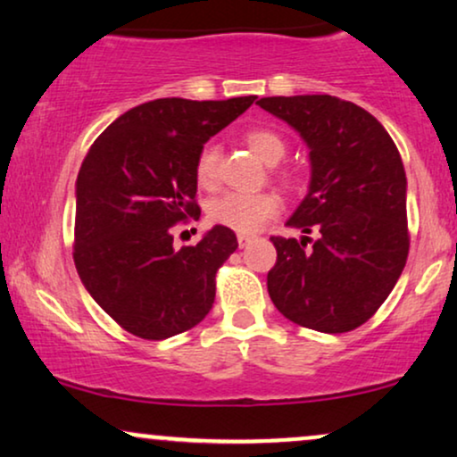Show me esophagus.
Masks as SVG:
<instances>
[{
	"mask_svg": "<svg viewBox=\"0 0 457 457\" xmlns=\"http://www.w3.org/2000/svg\"><path fill=\"white\" fill-rule=\"evenodd\" d=\"M252 241H254V237H252V235H245V233H239L237 235V244H239V247H247L252 244Z\"/></svg>",
	"mask_w": 457,
	"mask_h": 457,
	"instance_id": "34e87169",
	"label": "esophagus"
}]
</instances>
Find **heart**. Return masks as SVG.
<instances>
[{
  "mask_svg": "<svg viewBox=\"0 0 457 457\" xmlns=\"http://www.w3.org/2000/svg\"><path fill=\"white\" fill-rule=\"evenodd\" d=\"M244 142L267 165L284 159L286 142L278 131L269 127H250L244 133ZM220 150L216 144H205L195 159V179L203 188H212L218 182ZM281 210V199L275 193H224L210 201L207 218L210 222L227 227L237 233H256Z\"/></svg>",
  "mask_w": 457,
  "mask_h": 457,
  "instance_id": "obj_1",
  "label": "heart"
}]
</instances>
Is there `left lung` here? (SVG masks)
<instances>
[{"mask_svg": "<svg viewBox=\"0 0 457 457\" xmlns=\"http://www.w3.org/2000/svg\"><path fill=\"white\" fill-rule=\"evenodd\" d=\"M258 105L295 127L312 159L309 193L288 220L305 237H271L278 262L267 275L269 296L305 328H358L384 305L409 256L407 176L396 144L373 114L332 95L264 97Z\"/></svg>", "mask_w": 457, "mask_h": 457, "instance_id": "1", "label": "left lung"}]
</instances>
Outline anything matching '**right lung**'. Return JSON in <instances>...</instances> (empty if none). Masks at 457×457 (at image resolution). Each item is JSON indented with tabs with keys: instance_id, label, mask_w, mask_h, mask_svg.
Instances as JSON below:
<instances>
[{
	"instance_id": "add662e5",
	"label": "right lung",
	"mask_w": 457,
	"mask_h": 457,
	"mask_svg": "<svg viewBox=\"0 0 457 457\" xmlns=\"http://www.w3.org/2000/svg\"><path fill=\"white\" fill-rule=\"evenodd\" d=\"M254 101H148L116 118L84 156L73 262L95 303L139 339H169L210 313L216 273L237 237L216 224L178 250L173 227L201 213L195 159L203 144Z\"/></svg>"
}]
</instances>
